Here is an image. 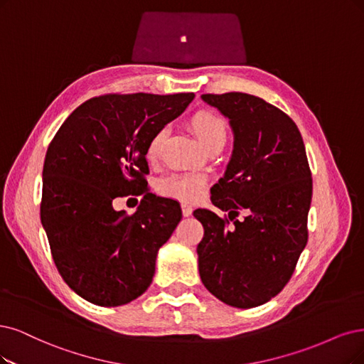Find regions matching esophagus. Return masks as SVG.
<instances>
[{"mask_svg": "<svg viewBox=\"0 0 364 364\" xmlns=\"http://www.w3.org/2000/svg\"><path fill=\"white\" fill-rule=\"evenodd\" d=\"M181 210H183V216H191L192 214V211H193V207L191 205V204H187V203H183L181 204Z\"/></svg>", "mask_w": 364, "mask_h": 364, "instance_id": "34e87169", "label": "esophagus"}]
</instances>
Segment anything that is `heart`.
Here are the masks:
<instances>
[{
    "instance_id": "obj_1",
    "label": "heart",
    "mask_w": 364,
    "mask_h": 364,
    "mask_svg": "<svg viewBox=\"0 0 364 364\" xmlns=\"http://www.w3.org/2000/svg\"><path fill=\"white\" fill-rule=\"evenodd\" d=\"M187 127L198 138V141L203 144L207 151L214 150V148H222L226 144L228 133H230V126L228 121L219 115L218 112H213L208 109H200L193 112L187 118ZM168 136L166 129H159L146 145V159L156 160ZM160 192L175 196L186 200H196L203 196L205 191V178L196 173H171L166 178L160 181Z\"/></svg>"
}]
</instances>
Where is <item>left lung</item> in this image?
Returning <instances> with one entry per match:
<instances>
[{
	"label": "left lung",
	"instance_id": "8db88e82",
	"mask_svg": "<svg viewBox=\"0 0 364 364\" xmlns=\"http://www.w3.org/2000/svg\"><path fill=\"white\" fill-rule=\"evenodd\" d=\"M203 100L230 118L234 151L211 189V203L228 214L193 211L204 226L199 276L220 301L257 307L285 288L306 247L312 172L299 127L279 107L246 92Z\"/></svg>",
	"mask_w": 364,
	"mask_h": 364
}]
</instances>
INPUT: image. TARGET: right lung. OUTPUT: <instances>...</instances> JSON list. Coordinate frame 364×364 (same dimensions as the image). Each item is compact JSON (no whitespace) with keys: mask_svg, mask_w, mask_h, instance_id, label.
Returning <instances> with one entry per match:
<instances>
[{"mask_svg":"<svg viewBox=\"0 0 364 364\" xmlns=\"http://www.w3.org/2000/svg\"><path fill=\"white\" fill-rule=\"evenodd\" d=\"M193 97H92L67 117L50 141L40 219L58 273L87 301L121 306L151 285L157 252L181 220V208L148 189L146 145ZM124 196H143L133 215L112 207Z\"/></svg>","mask_w":364,"mask_h":364,"instance_id":"1","label":"right lung"}]
</instances>
